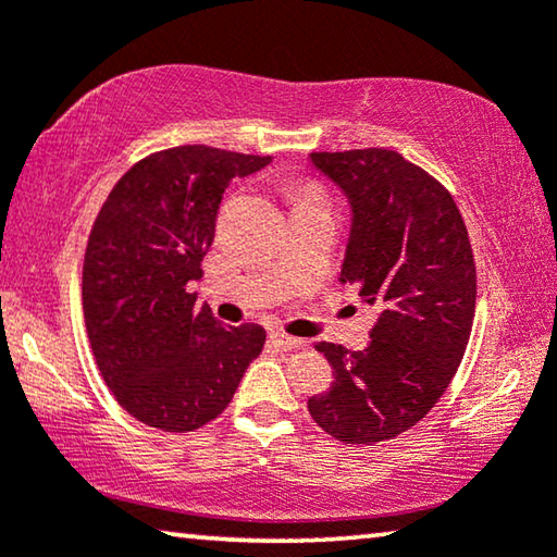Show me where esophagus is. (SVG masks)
<instances>
[{
	"label": "esophagus",
	"mask_w": 557,
	"mask_h": 557,
	"mask_svg": "<svg viewBox=\"0 0 557 557\" xmlns=\"http://www.w3.org/2000/svg\"><path fill=\"white\" fill-rule=\"evenodd\" d=\"M270 342L275 344L280 351H297V348H305L307 346V342L305 338H295V336H287V334H282V332H272L270 334Z\"/></svg>",
	"instance_id": "obj_1"
}]
</instances>
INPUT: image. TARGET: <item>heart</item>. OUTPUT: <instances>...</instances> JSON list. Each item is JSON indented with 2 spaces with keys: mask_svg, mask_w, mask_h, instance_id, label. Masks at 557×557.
Instances as JSON below:
<instances>
[{
  "mask_svg": "<svg viewBox=\"0 0 557 557\" xmlns=\"http://www.w3.org/2000/svg\"><path fill=\"white\" fill-rule=\"evenodd\" d=\"M292 196H295L297 206H326L322 191H317L314 186H301ZM297 206H295V209H297Z\"/></svg>",
  "mask_w": 557,
  "mask_h": 557,
  "instance_id": "obj_1",
  "label": "heart"
}]
</instances>
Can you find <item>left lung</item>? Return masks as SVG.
<instances>
[{"instance_id":"obj_1","label":"left lung","mask_w":557,"mask_h":557,"mask_svg":"<svg viewBox=\"0 0 557 557\" xmlns=\"http://www.w3.org/2000/svg\"><path fill=\"white\" fill-rule=\"evenodd\" d=\"M351 209L338 282L379 309L363 351L319 342L332 388L309 414L346 445L393 440L425 418L455 379L476 305V270L455 199L391 149L312 152Z\"/></svg>"}]
</instances>
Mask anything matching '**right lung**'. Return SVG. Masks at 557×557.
Here are the masks:
<instances>
[{
    "label": "right lung",
    "mask_w": 557,
    "mask_h": 557,
    "mask_svg": "<svg viewBox=\"0 0 557 557\" xmlns=\"http://www.w3.org/2000/svg\"><path fill=\"white\" fill-rule=\"evenodd\" d=\"M272 157L186 145L143 159L92 223L83 314L102 379L132 418L191 432L228 408L265 344L258 324L228 326L188 285L215 233L223 191Z\"/></svg>",
    "instance_id": "1"
}]
</instances>
